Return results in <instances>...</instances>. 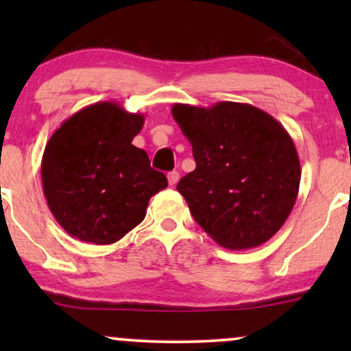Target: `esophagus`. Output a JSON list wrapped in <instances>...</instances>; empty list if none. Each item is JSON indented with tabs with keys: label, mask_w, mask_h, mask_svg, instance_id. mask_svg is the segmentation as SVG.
I'll list each match as a JSON object with an SVG mask.
<instances>
[{
	"label": "esophagus",
	"mask_w": 351,
	"mask_h": 351,
	"mask_svg": "<svg viewBox=\"0 0 351 351\" xmlns=\"http://www.w3.org/2000/svg\"><path fill=\"white\" fill-rule=\"evenodd\" d=\"M178 180H180V173L178 171L168 173V183H170V186H175V184L178 183Z\"/></svg>",
	"instance_id": "obj_1"
}]
</instances>
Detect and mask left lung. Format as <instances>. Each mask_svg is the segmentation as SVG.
<instances>
[{"label":"left lung","instance_id":"obj_1","mask_svg":"<svg viewBox=\"0 0 351 351\" xmlns=\"http://www.w3.org/2000/svg\"><path fill=\"white\" fill-rule=\"evenodd\" d=\"M171 114L196 162L176 186L196 223L228 249L267 243L299 195L300 162L287 130L267 112L239 102L175 104Z\"/></svg>","mask_w":351,"mask_h":351}]
</instances>
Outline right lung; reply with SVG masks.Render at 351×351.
<instances>
[{
  "mask_svg": "<svg viewBox=\"0 0 351 351\" xmlns=\"http://www.w3.org/2000/svg\"><path fill=\"white\" fill-rule=\"evenodd\" d=\"M143 123V114L97 102L52 134L41 162L43 191L67 234L84 243H117L142 223L152 196L168 186L147 152L132 145Z\"/></svg>",
  "mask_w": 351,
  "mask_h": 351,
  "instance_id": "obj_1",
  "label": "right lung"
}]
</instances>
